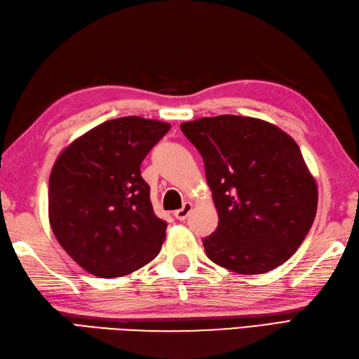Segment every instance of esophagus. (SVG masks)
Returning a JSON list of instances; mask_svg holds the SVG:
<instances>
[{"label":"esophagus","instance_id":"34e87169","mask_svg":"<svg viewBox=\"0 0 359 359\" xmlns=\"http://www.w3.org/2000/svg\"><path fill=\"white\" fill-rule=\"evenodd\" d=\"M191 208H194L191 203H184V205H182L180 210H177V212H175L173 215H175V217H177L178 221H184L186 217L189 216V213L191 212Z\"/></svg>","mask_w":359,"mask_h":359}]
</instances>
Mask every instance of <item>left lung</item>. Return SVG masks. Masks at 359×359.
Returning a JSON list of instances; mask_svg holds the SVG:
<instances>
[{
	"label": "left lung",
	"instance_id": "1",
	"mask_svg": "<svg viewBox=\"0 0 359 359\" xmlns=\"http://www.w3.org/2000/svg\"><path fill=\"white\" fill-rule=\"evenodd\" d=\"M204 160L219 224L203 239L207 257L239 274L285 264L316 219L318 191L300 147L268 121L204 117L181 125Z\"/></svg>",
	"mask_w": 359,
	"mask_h": 359
}]
</instances>
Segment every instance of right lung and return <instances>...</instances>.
Masks as SVG:
<instances>
[{"label":"right lung","mask_w":359,"mask_h":359,"mask_svg":"<svg viewBox=\"0 0 359 359\" xmlns=\"http://www.w3.org/2000/svg\"><path fill=\"white\" fill-rule=\"evenodd\" d=\"M170 125L137 116L95 126L59 155L48 181L57 242L88 273L120 277L149 264L168 222L154 213L144 156Z\"/></svg>","instance_id":"right-lung-1"}]
</instances>
